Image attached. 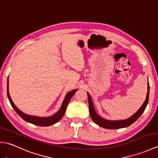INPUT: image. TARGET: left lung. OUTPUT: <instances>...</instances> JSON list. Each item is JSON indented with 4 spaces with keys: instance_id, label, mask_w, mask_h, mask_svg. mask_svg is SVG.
Wrapping results in <instances>:
<instances>
[{
    "instance_id": "obj_1",
    "label": "left lung",
    "mask_w": 158,
    "mask_h": 158,
    "mask_svg": "<svg viewBox=\"0 0 158 158\" xmlns=\"http://www.w3.org/2000/svg\"><path fill=\"white\" fill-rule=\"evenodd\" d=\"M147 98L145 101L144 102L143 105L141 106V107L139 109L135 115H133L130 118L125 119V120H119V121H109L103 119L102 117H100L98 114L96 113V110L94 109V107L93 105V102L89 94L88 93V102H89V114L91 116L92 120L96 124H98V126H101L102 127H105L106 129H119L123 128V127H126L130 126L131 124H132L134 122H135L138 119L140 116L143 113L144 110H145L146 106L148 104L149 101V82L147 83Z\"/></svg>"
}]
</instances>
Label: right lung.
<instances>
[{
  "label": "right lung",
  "instance_id": "add662e5",
  "mask_svg": "<svg viewBox=\"0 0 158 158\" xmlns=\"http://www.w3.org/2000/svg\"><path fill=\"white\" fill-rule=\"evenodd\" d=\"M77 91V89H74L73 91L67 94L64 100V101L62 102L61 108H60L59 111L57 113H56L54 115H53L52 117H39L36 116H31V115H26V114L22 113V111H20V110L17 108L11 100V97H10L9 93V81H7V96H8L9 102L11 103L13 109H14L16 111V113H18L23 120H25L26 122L34 124V125L39 126H49L59 122L60 119H61L63 117V115H64L67 105H68L70 100L71 99L72 96Z\"/></svg>",
  "mask_w": 158,
  "mask_h": 158
}]
</instances>
